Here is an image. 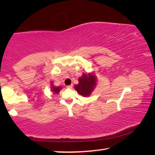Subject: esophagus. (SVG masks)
<instances>
[{
	"label": "esophagus",
	"instance_id": "34e87169",
	"mask_svg": "<svg viewBox=\"0 0 155 155\" xmlns=\"http://www.w3.org/2000/svg\"><path fill=\"white\" fill-rule=\"evenodd\" d=\"M72 87H73V85H68L66 87H67L68 89H72Z\"/></svg>",
	"mask_w": 155,
	"mask_h": 155
}]
</instances>
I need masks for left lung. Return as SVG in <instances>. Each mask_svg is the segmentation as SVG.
<instances>
[{
    "mask_svg": "<svg viewBox=\"0 0 155 155\" xmlns=\"http://www.w3.org/2000/svg\"><path fill=\"white\" fill-rule=\"evenodd\" d=\"M96 77L94 72H90L87 74L83 73V75L78 78V84L74 85V89L80 95L87 97L90 96L96 87Z\"/></svg>",
    "mask_w": 155,
    "mask_h": 155,
    "instance_id": "obj_1",
    "label": "left lung"
}]
</instances>
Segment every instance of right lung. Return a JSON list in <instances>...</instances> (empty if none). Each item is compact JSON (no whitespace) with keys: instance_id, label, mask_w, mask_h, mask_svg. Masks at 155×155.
<instances>
[{"instance_id":"1","label":"right lung","mask_w":155,"mask_h":155,"mask_svg":"<svg viewBox=\"0 0 155 155\" xmlns=\"http://www.w3.org/2000/svg\"><path fill=\"white\" fill-rule=\"evenodd\" d=\"M51 91H52V92H53L54 94H58L59 91H60V90H61L62 89V87H61V86H59V87H56V86H54L53 85V83H52V82L51 81Z\"/></svg>"}]
</instances>
